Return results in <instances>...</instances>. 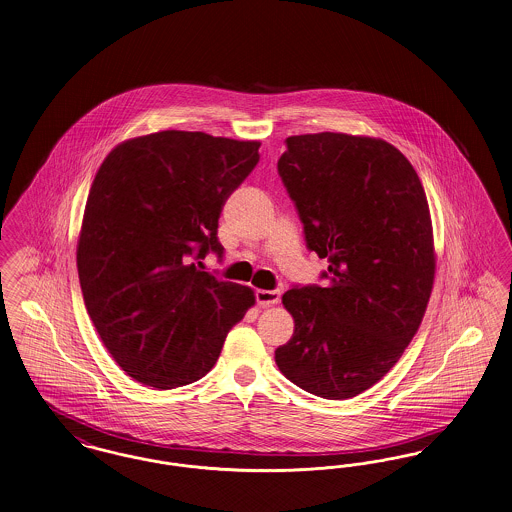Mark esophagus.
Listing matches in <instances>:
<instances>
[{
  "mask_svg": "<svg viewBox=\"0 0 512 512\" xmlns=\"http://www.w3.org/2000/svg\"><path fill=\"white\" fill-rule=\"evenodd\" d=\"M256 300H258V304L262 308H268V306H273V304H277L281 300V291H264V289H260V291H256Z\"/></svg>",
  "mask_w": 512,
  "mask_h": 512,
  "instance_id": "1",
  "label": "esophagus"
}]
</instances>
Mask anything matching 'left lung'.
Listing matches in <instances>:
<instances>
[{
	"label": "left lung",
	"instance_id": "1",
	"mask_svg": "<svg viewBox=\"0 0 512 512\" xmlns=\"http://www.w3.org/2000/svg\"><path fill=\"white\" fill-rule=\"evenodd\" d=\"M277 171L306 246L329 268L325 287L283 295L295 333L275 364L316 397L352 399L399 362L426 314L435 277L428 198L403 154L372 136H289Z\"/></svg>",
	"mask_w": 512,
	"mask_h": 512
}]
</instances>
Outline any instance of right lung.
Listing matches in <instances>:
<instances>
[{"instance_id": "right-lung-1", "label": "right lung", "mask_w": 512, "mask_h": 512, "mask_svg": "<svg viewBox=\"0 0 512 512\" xmlns=\"http://www.w3.org/2000/svg\"><path fill=\"white\" fill-rule=\"evenodd\" d=\"M258 140L162 131L117 144L82 217L77 268L88 316L127 376L175 389L206 376L256 296L204 271L217 219L260 160Z\"/></svg>"}]
</instances>
